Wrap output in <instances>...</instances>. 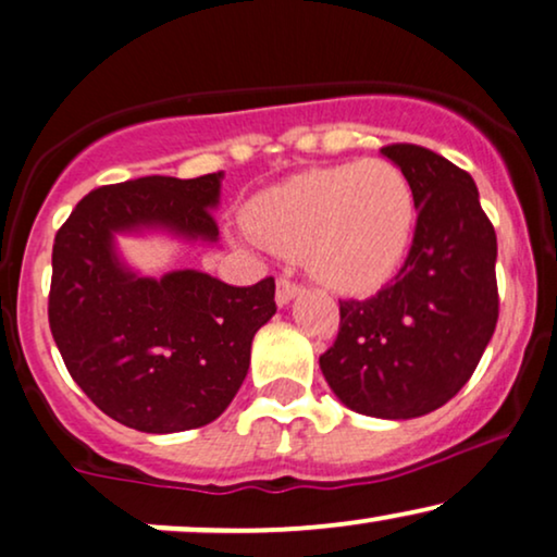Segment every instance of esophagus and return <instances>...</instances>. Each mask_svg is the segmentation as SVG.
Instances as JSON below:
<instances>
[{"label":"esophagus","instance_id":"esophagus-1","mask_svg":"<svg viewBox=\"0 0 557 557\" xmlns=\"http://www.w3.org/2000/svg\"><path fill=\"white\" fill-rule=\"evenodd\" d=\"M301 292V286L296 284V281H292V278H278V286H276V305L278 307H284V305H288V301L294 299L296 294Z\"/></svg>","mask_w":557,"mask_h":557}]
</instances>
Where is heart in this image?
Instances as JSON below:
<instances>
[{
	"label": "heart",
	"instance_id": "b5f03b06",
	"mask_svg": "<svg viewBox=\"0 0 557 557\" xmlns=\"http://www.w3.org/2000/svg\"><path fill=\"white\" fill-rule=\"evenodd\" d=\"M265 248L301 256L320 284L366 294L399 269L414 230V194L386 158L327 165L258 194L245 214Z\"/></svg>",
	"mask_w": 557,
	"mask_h": 557
}]
</instances>
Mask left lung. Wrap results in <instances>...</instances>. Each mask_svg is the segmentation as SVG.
Instances as JSON below:
<instances>
[{"mask_svg": "<svg viewBox=\"0 0 557 557\" xmlns=\"http://www.w3.org/2000/svg\"><path fill=\"white\" fill-rule=\"evenodd\" d=\"M381 153L407 173L417 225L399 273L375 296L341 301L320 368L358 414L411 420L453 399L499 320L496 233L471 173L411 143Z\"/></svg>", "mask_w": 557, "mask_h": 557, "instance_id": "obj_1", "label": "left lung"}]
</instances>
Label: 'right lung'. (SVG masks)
Masks as SVG:
<instances>
[{
  "mask_svg": "<svg viewBox=\"0 0 557 557\" xmlns=\"http://www.w3.org/2000/svg\"><path fill=\"white\" fill-rule=\"evenodd\" d=\"M222 171L143 176L78 201L53 243L48 322L71 379L125 428L194 430L230 407L256 332L276 314V281L230 286L201 271L135 276L114 233L163 227L214 243Z\"/></svg>",
  "mask_w": 557,
  "mask_h": 557,
  "instance_id": "obj_1",
  "label": "right lung"
}]
</instances>
